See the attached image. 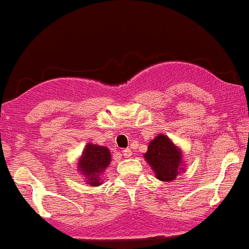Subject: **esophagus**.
Masks as SVG:
<instances>
[{
    "label": "esophagus",
    "mask_w": 249,
    "mask_h": 249,
    "mask_svg": "<svg viewBox=\"0 0 249 249\" xmlns=\"http://www.w3.org/2000/svg\"><path fill=\"white\" fill-rule=\"evenodd\" d=\"M122 155L124 156V157H131L132 156V151L129 148H126V149H123L122 151Z\"/></svg>",
    "instance_id": "obj_1"
}]
</instances>
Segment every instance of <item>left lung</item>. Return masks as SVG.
Listing matches in <instances>:
<instances>
[{
  "instance_id": "1",
  "label": "left lung",
  "mask_w": 249,
  "mask_h": 249,
  "mask_svg": "<svg viewBox=\"0 0 249 249\" xmlns=\"http://www.w3.org/2000/svg\"><path fill=\"white\" fill-rule=\"evenodd\" d=\"M144 158L151 164L160 181L171 182L176 179L181 163H183L179 149L164 135H158L149 142Z\"/></svg>"
}]
</instances>
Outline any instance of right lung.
I'll return each instance as SVG.
<instances>
[{
	"label": "right lung",
	"instance_id": "add662e5",
	"mask_svg": "<svg viewBox=\"0 0 249 249\" xmlns=\"http://www.w3.org/2000/svg\"><path fill=\"white\" fill-rule=\"evenodd\" d=\"M111 153L108 148L96 144H87L80 160V171L86 176V179L91 186H98L100 178L98 176L105 171V168L109 164Z\"/></svg>",
	"mask_w": 249,
	"mask_h": 249
}]
</instances>
